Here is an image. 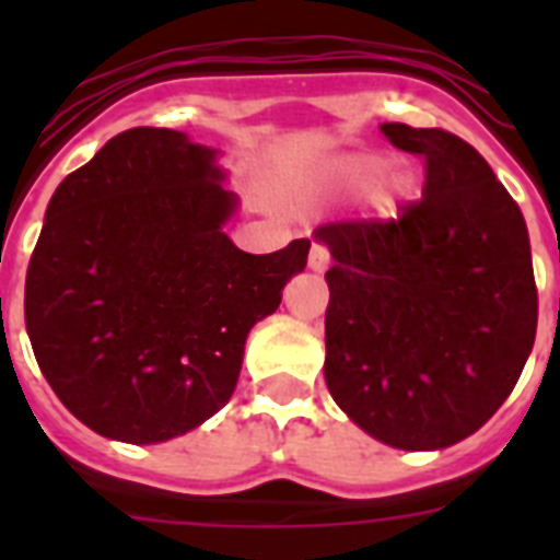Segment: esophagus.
Returning <instances> with one entry per match:
<instances>
[{"instance_id": "esophagus-1", "label": "esophagus", "mask_w": 560, "mask_h": 560, "mask_svg": "<svg viewBox=\"0 0 560 560\" xmlns=\"http://www.w3.org/2000/svg\"><path fill=\"white\" fill-rule=\"evenodd\" d=\"M328 264H331V255L325 249L323 244H314L311 246V255H307V267L314 272H325L328 270Z\"/></svg>"}]
</instances>
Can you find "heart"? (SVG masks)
Here are the masks:
<instances>
[{
	"mask_svg": "<svg viewBox=\"0 0 560 560\" xmlns=\"http://www.w3.org/2000/svg\"><path fill=\"white\" fill-rule=\"evenodd\" d=\"M383 160L381 156H372V153H354V156H346V160L334 162L331 165V179L337 183H346V186H366L374 177H381ZM407 188V174L404 171H395L389 177V188L383 194V202L389 206V194Z\"/></svg>",
	"mask_w": 560,
	"mask_h": 560,
	"instance_id": "b5f03b06",
	"label": "heart"
}]
</instances>
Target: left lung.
<instances>
[{
	"instance_id": "1",
	"label": "left lung",
	"mask_w": 560,
	"mask_h": 560,
	"mask_svg": "<svg viewBox=\"0 0 560 560\" xmlns=\"http://www.w3.org/2000/svg\"><path fill=\"white\" fill-rule=\"evenodd\" d=\"M424 156L421 200L392 220L314 232L325 272V383L337 407L398 451H442L503 407L538 331L526 220L465 139L381 125Z\"/></svg>"
}]
</instances>
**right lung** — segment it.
<instances>
[{
    "instance_id": "1",
    "label": "right lung",
    "mask_w": 560,
    "mask_h": 560,
    "mask_svg": "<svg viewBox=\"0 0 560 560\" xmlns=\"http://www.w3.org/2000/svg\"><path fill=\"white\" fill-rule=\"evenodd\" d=\"M223 179L214 148L133 127L48 200L25 328L48 386L98 435L168 442L226 407L246 334L305 270L307 237L270 255L229 241Z\"/></svg>"
}]
</instances>
